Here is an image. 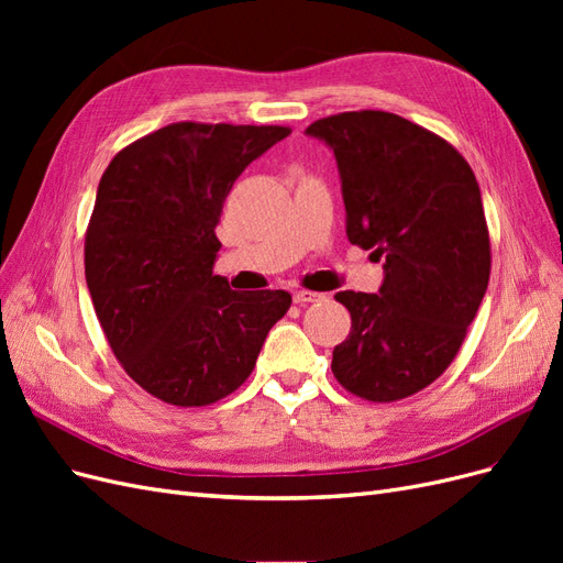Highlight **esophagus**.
I'll return each instance as SVG.
<instances>
[{
    "instance_id": "1",
    "label": "esophagus",
    "mask_w": 563,
    "mask_h": 563,
    "mask_svg": "<svg viewBox=\"0 0 563 563\" xmlns=\"http://www.w3.org/2000/svg\"><path fill=\"white\" fill-rule=\"evenodd\" d=\"M294 300L298 305H308V302H317V300H323V294H317V291H305V288H300V291L294 294Z\"/></svg>"
}]
</instances>
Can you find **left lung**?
I'll list each match as a JSON object with an SVG mask.
<instances>
[{
  "instance_id": "1",
  "label": "left lung",
  "mask_w": 563,
  "mask_h": 563,
  "mask_svg": "<svg viewBox=\"0 0 563 563\" xmlns=\"http://www.w3.org/2000/svg\"><path fill=\"white\" fill-rule=\"evenodd\" d=\"M305 133L333 150L347 240L383 261L378 294L335 296L352 329L333 376L368 401L411 397L449 368L486 294L479 183L453 145L391 112L333 114Z\"/></svg>"
}]
</instances>
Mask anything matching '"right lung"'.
Segmentation results:
<instances>
[{"instance_id":"right-lung-1","label":"right lung","mask_w":563,"mask_h":563,"mask_svg":"<svg viewBox=\"0 0 563 563\" xmlns=\"http://www.w3.org/2000/svg\"><path fill=\"white\" fill-rule=\"evenodd\" d=\"M286 126L178 122L131 143L98 183L84 246L93 310L124 371L174 406L240 387L286 291H232L213 275L223 201Z\"/></svg>"}]
</instances>
